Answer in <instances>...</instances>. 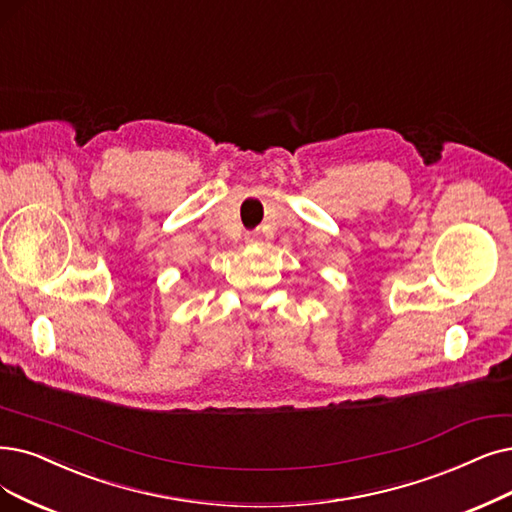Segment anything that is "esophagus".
I'll use <instances>...</instances> for the list:
<instances>
[{"label":"esophagus","mask_w":512,"mask_h":512,"mask_svg":"<svg viewBox=\"0 0 512 512\" xmlns=\"http://www.w3.org/2000/svg\"><path fill=\"white\" fill-rule=\"evenodd\" d=\"M260 233L258 231H250V233H245V241L248 243H260Z\"/></svg>","instance_id":"34e87169"}]
</instances>
